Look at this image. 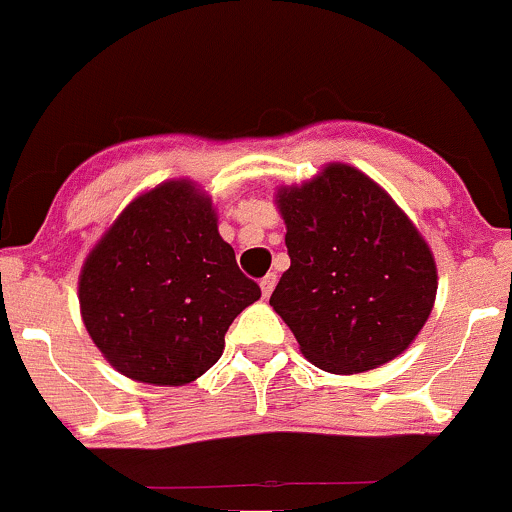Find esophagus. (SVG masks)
Here are the masks:
<instances>
[{"label":"esophagus","mask_w":512,"mask_h":512,"mask_svg":"<svg viewBox=\"0 0 512 512\" xmlns=\"http://www.w3.org/2000/svg\"><path fill=\"white\" fill-rule=\"evenodd\" d=\"M275 282H277V275L275 272H270V275H265L260 280V287H262V295L265 297H270L272 295V290H275Z\"/></svg>","instance_id":"obj_1"}]
</instances>
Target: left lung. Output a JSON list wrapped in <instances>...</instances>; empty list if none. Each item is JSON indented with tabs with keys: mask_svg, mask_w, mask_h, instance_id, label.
<instances>
[{
	"mask_svg": "<svg viewBox=\"0 0 512 512\" xmlns=\"http://www.w3.org/2000/svg\"><path fill=\"white\" fill-rule=\"evenodd\" d=\"M290 270L270 305L312 365L335 375L380 367L408 350L438 292L428 242L360 170L332 162L277 190Z\"/></svg>",
	"mask_w": 512,
	"mask_h": 512,
	"instance_id": "1",
	"label": "left lung"
}]
</instances>
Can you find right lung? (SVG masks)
Segmentation results:
<instances>
[{"mask_svg":"<svg viewBox=\"0 0 512 512\" xmlns=\"http://www.w3.org/2000/svg\"><path fill=\"white\" fill-rule=\"evenodd\" d=\"M260 300L190 180L145 192L92 247L79 275L84 327L109 365L147 385H187L225 350V332Z\"/></svg>","mask_w":512,"mask_h":512,"instance_id":"obj_1","label":"right lung"}]
</instances>
